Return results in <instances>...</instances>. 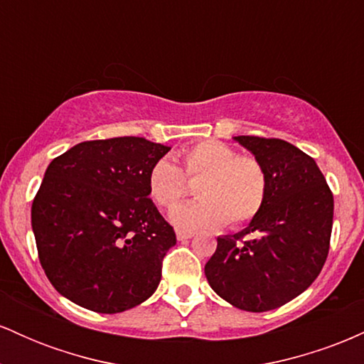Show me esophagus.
<instances>
[{
    "label": "esophagus",
    "mask_w": 364,
    "mask_h": 364,
    "mask_svg": "<svg viewBox=\"0 0 364 364\" xmlns=\"http://www.w3.org/2000/svg\"><path fill=\"white\" fill-rule=\"evenodd\" d=\"M176 236L179 241H188V240H191L195 235L193 232H188V231H176Z\"/></svg>",
    "instance_id": "esophagus-1"
}]
</instances>
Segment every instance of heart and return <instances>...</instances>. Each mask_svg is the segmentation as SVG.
<instances>
[{
  "label": "heart",
  "instance_id": "1",
  "mask_svg": "<svg viewBox=\"0 0 364 364\" xmlns=\"http://www.w3.org/2000/svg\"><path fill=\"white\" fill-rule=\"evenodd\" d=\"M183 171L168 157L159 159L149 171V195L159 207L173 208L188 193L186 178L195 181L200 198L171 212V220L185 231L220 228L225 220L243 225L265 205L269 176L263 164L250 154L219 140H202L181 154Z\"/></svg>",
  "mask_w": 364,
  "mask_h": 364
}]
</instances>
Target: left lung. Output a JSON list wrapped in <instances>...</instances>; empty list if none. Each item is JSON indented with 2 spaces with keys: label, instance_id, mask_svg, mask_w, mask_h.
I'll return each mask as SVG.
<instances>
[{
  "label": "left lung",
  "instance_id": "8db88e82",
  "mask_svg": "<svg viewBox=\"0 0 364 364\" xmlns=\"http://www.w3.org/2000/svg\"><path fill=\"white\" fill-rule=\"evenodd\" d=\"M269 176L265 205L243 231L217 237L205 277L245 311L289 303L318 277L332 235L333 195L316 162L281 139L235 136Z\"/></svg>",
  "mask_w": 364,
  "mask_h": 364
}]
</instances>
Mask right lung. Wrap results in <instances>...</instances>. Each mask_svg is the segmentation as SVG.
<instances>
[{
    "label": "right lung",
    "instance_id": "obj_1",
    "mask_svg": "<svg viewBox=\"0 0 364 364\" xmlns=\"http://www.w3.org/2000/svg\"><path fill=\"white\" fill-rule=\"evenodd\" d=\"M169 150L140 136L90 140L48 166L32 231L49 282L70 301L119 313L156 292L176 235L149 198L147 178Z\"/></svg>",
    "mask_w": 364,
    "mask_h": 364
}]
</instances>
